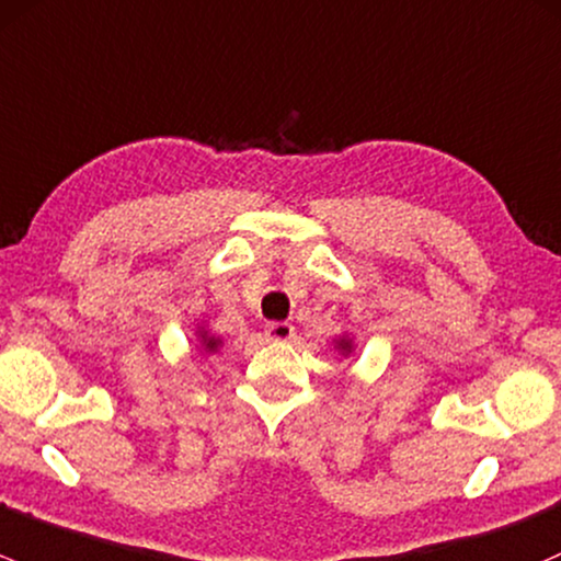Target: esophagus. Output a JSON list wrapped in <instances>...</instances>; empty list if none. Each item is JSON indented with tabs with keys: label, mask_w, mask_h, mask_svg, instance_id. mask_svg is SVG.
Returning <instances> with one entry per match:
<instances>
[{
	"label": "esophagus",
	"mask_w": 561,
	"mask_h": 561,
	"mask_svg": "<svg viewBox=\"0 0 561 561\" xmlns=\"http://www.w3.org/2000/svg\"><path fill=\"white\" fill-rule=\"evenodd\" d=\"M264 334H267L270 340H275V343H286V340L294 337V327L286 321H273L264 327Z\"/></svg>",
	"instance_id": "esophagus-1"
}]
</instances>
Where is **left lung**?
<instances>
[{"label": "left lung", "mask_w": 561, "mask_h": 561, "mask_svg": "<svg viewBox=\"0 0 561 561\" xmlns=\"http://www.w3.org/2000/svg\"><path fill=\"white\" fill-rule=\"evenodd\" d=\"M334 348H337L343 356H351L354 354V340H351L348 334H343V337L334 340Z\"/></svg>", "instance_id": "left-lung-1"}]
</instances>
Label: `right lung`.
Wrapping results in <instances>:
<instances>
[{"instance_id":"right-lung-1","label":"right lung","mask_w":561,"mask_h":561,"mask_svg":"<svg viewBox=\"0 0 561 561\" xmlns=\"http://www.w3.org/2000/svg\"><path fill=\"white\" fill-rule=\"evenodd\" d=\"M196 343H199L202 354H216V351L221 348V337L210 334V329L205 327H196Z\"/></svg>"}]
</instances>
